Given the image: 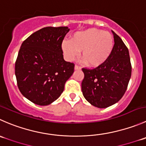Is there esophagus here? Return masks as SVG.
Segmentation results:
<instances>
[{
  "label": "esophagus",
  "instance_id": "1",
  "mask_svg": "<svg viewBox=\"0 0 146 146\" xmlns=\"http://www.w3.org/2000/svg\"><path fill=\"white\" fill-rule=\"evenodd\" d=\"M75 70H80V68L78 66H77V65H76L75 66Z\"/></svg>",
  "mask_w": 146,
  "mask_h": 146
}]
</instances>
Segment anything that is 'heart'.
I'll return each instance as SVG.
<instances>
[{
	"mask_svg": "<svg viewBox=\"0 0 146 146\" xmlns=\"http://www.w3.org/2000/svg\"><path fill=\"white\" fill-rule=\"evenodd\" d=\"M65 57L73 60L80 51L83 63L89 67L103 64L111 56L114 48V38L111 33L97 28H89L77 32L70 40L61 45Z\"/></svg>",
	"mask_w": 146,
	"mask_h": 146,
	"instance_id": "obj_1",
	"label": "heart"
}]
</instances>
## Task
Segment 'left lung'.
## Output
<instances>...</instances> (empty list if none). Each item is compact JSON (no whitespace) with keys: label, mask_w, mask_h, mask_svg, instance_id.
Wrapping results in <instances>:
<instances>
[{"label":"left lung","mask_w":146,"mask_h":146,"mask_svg":"<svg viewBox=\"0 0 146 146\" xmlns=\"http://www.w3.org/2000/svg\"><path fill=\"white\" fill-rule=\"evenodd\" d=\"M112 33L115 43L109 58L95 68H82L83 96L90 104L100 108L109 107L121 100L132 71L128 48L115 33Z\"/></svg>","instance_id":"left-lung-1"}]
</instances>
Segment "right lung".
Wrapping results in <instances>:
<instances>
[{"label":"right lung","instance_id":"obj_1","mask_svg":"<svg viewBox=\"0 0 146 146\" xmlns=\"http://www.w3.org/2000/svg\"><path fill=\"white\" fill-rule=\"evenodd\" d=\"M69 30L46 27L21 45L15 64L17 84L23 96L35 104L47 106L57 100L74 72V63L63 59L61 48Z\"/></svg>","mask_w":146,"mask_h":146}]
</instances>
